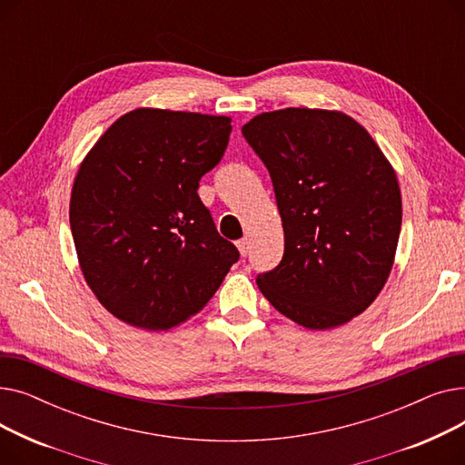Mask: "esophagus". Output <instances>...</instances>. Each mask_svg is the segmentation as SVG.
Segmentation results:
<instances>
[{
    "mask_svg": "<svg viewBox=\"0 0 465 465\" xmlns=\"http://www.w3.org/2000/svg\"><path fill=\"white\" fill-rule=\"evenodd\" d=\"M237 251H239V254L241 256H247L249 254V247H251V241H249V237H242V239H239L237 242Z\"/></svg>",
    "mask_w": 465,
    "mask_h": 465,
    "instance_id": "34e87169",
    "label": "esophagus"
}]
</instances>
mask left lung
<instances>
[{"instance_id":"1","label":"left lung","mask_w":465,"mask_h":465,"mask_svg":"<svg viewBox=\"0 0 465 465\" xmlns=\"http://www.w3.org/2000/svg\"><path fill=\"white\" fill-rule=\"evenodd\" d=\"M273 181L284 256L256 284L286 319L331 330L368 309L392 272L401 230L396 171L360 122L286 107L241 128Z\"/></svg>"}]
</instances>
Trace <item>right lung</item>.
<instances>
[{
	"instance_id": "add662e5",
	"label": "right lung",
	"mask_w": 465,
	"mask_h": 465,
	"mask_svg": "<svg viewBox=\"0 0 465 465\" xmlns=\"http://www.w3.org/2000/svg\"><path fill=\"white\" fill-rule=\"evenodd\" d=\"M230 132V116L139 107L81 162L71 233L86 284L118 321L175 328L207 305L237 262L198 195Z\"/></svg>"
}]
</instances>
